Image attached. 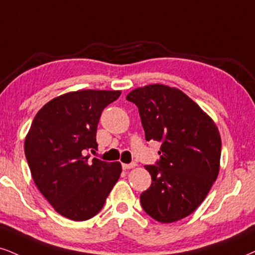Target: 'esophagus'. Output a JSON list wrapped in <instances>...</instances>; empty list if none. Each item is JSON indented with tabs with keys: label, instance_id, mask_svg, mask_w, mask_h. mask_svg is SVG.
<instances>
[{
	"label": "esophagus",
	"instance_id": "obj_1",
	"mask_svg": "<svg viewBox=\"0 0 255 255\" xmlns=\"http://www.w3.org/2000/svg\"><path fill=\"white\" fill-rule=\"evenodd\" d=\"M122 166H123V169H124V170H128V169L134 168V166H136V163H130V164H127V163H123Z\"/></svg>",
	"mask_w": 255,
	"mask_h": 255
}]
</instances>
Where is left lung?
<instances>
[{
  "mask_svg": "<svg viewBox=\"0 0 255 255\" xmlns=\"http://www.w3.org/2000/svg\"><path fill=\"white\" fill-rule=\"evenodd\" d=\"M145 139L161 143L156 165H145L150 188L140 194L147 215L171 224L190 215L206 199L220 170L221 137L218 127L187 94L152 84L131 91Z\"/></svg>",
  "mask_w": 255,
  "mask_h": 255,
  "instance_id": "1",
  "label": "left lung"
}]
</instances>
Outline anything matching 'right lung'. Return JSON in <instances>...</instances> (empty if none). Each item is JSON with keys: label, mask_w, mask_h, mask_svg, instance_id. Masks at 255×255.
I'll return each mask as SVG.
<instances>
[{"label": "right lung", "mask_w": 255, "mask_h": 255, "mask_svg": "<svg viewBox=\"0 0 255 255\" xmlns=\"http://www.w3.org/2000/svg\"><path fill=\"white\" fill-rule=\"evenodd\" d=\"M121 91L81 90L52 99L36 113L24 140L31 177L59 214L85 221L100 212L122 172L119 162L90 159L103 110Z\"/></svg>", "instance_id": "add662e5"}]
</instances>
